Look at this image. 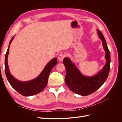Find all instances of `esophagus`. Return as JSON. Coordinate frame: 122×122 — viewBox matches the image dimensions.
<instances>
[{
    "label": "esophagus",
    "mask_w": 122,
    "mask_h": 122,
    "mask_svg": "<svg viewBox=\"0 0 122 122\" xmlns=\"http://www.w3.org/2000/svg\"><path fill=\"white\" fill-rule=\"evenodd\" d=\"M65 56H66V54L63 53H61L58 56V58L59 61H63L64 58L65 57Z\"/></svg>",
    "instance_id": "esophagus-1"
}]
</instances>
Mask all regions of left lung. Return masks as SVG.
<instances>
[{
	"label": "left lung",
	"instance_id": "8db88e82",
	"mask_svg": "<svg viewBox=\"0 0 122 122\" xmlns=\"http://www.w3.org/2000/svg\"><path fill=\"white\" fill-rule=\"evenodd\" d=\"M99 37L102 42L103 48L105 51L106 62L103 69L97 74L87 77L83 75L75 64L70 58L65 57L63 62L66 69L65 81L70 90L81 96H87L96 91L103 84L107 78L110 64V53L106 40L99 30H97Z\"/></svg>",
	"mask_w": 122,
	"mask_h": 122
}]
</instances>
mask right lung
Here are the masks:
<instances>
[{
  "instance_id": "right-lung-1",
  "label": "right lung",
  "mask_w": 122,
  "mask_h": 122,
  "mask_svg": "<svg viewBox=\"0 0 122 122\" xmlns=\"http://www.w3.org/2000/svg\"><path fill=\"white\" fill-rule=\"evenodd\" d=\"M14 38V36L10 41L5 56V66L6 78L12 87L24 96H31L37 94L41 92L46 86L49 75L51 70L57 63V58H54L50 61L36 78L28 81H20L18 80L10 74L8 64V57L9 53L10 45Z\"/></svg>"
}]
</instances>
